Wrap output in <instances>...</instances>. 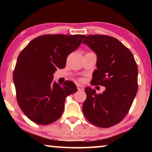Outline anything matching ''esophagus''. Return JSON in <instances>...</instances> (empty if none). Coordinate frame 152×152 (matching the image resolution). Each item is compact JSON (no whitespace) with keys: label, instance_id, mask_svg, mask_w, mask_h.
I'll return each instance as SVG.
<instances>
[{"label":"esophagus","instance_id":"esophagus-1","mask_svg":"<svg viewBox=\"0 0 152 152\" xmlns=\"http://www.w3.org/2000/svg\"><path fill=\"white\" fill-rule=\"evenodd\" d=\"M77 87L78 91H83V90H84V86H82V85L77 84Z\"/></svg>","mask_w":152,"mask_h":152}]
</instances>
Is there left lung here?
<instances>
[{
  "mask_svg": "<svg viewBox=\"0 0 152 152\" xmlns=\"http://www.w3.org/2000/svg\"><path fill=\"white\" fill-rule=\"evenodd\" d=\"M97 55L92 85L105 87L102 93L85 88L84 115L91 123L108 128L119 123L129 111L138 91V67L132 53L113 37L89 35L83 41Z\"/></svg>",
  "mask_w": 152,
  "mask_h": 152,
  "instance_id": "8db88e82",
  "label": "left lung"
}]
</instances>
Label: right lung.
I'll return each mask as SVG.
<instances>
[{"mask_svg": "<svg viewBox=\"0 0 152 152\" xmlns=\"http://www.w3.org/2000/svg\"><path fill=\"white\" fill-rule=\"evenodd\" d=\"M85 35L46 34L30 41L20 52L13 74L18 105L34 123L45 125L63 113L66 97L77 92L72 81L63 86L53 82L57 68L66 66L70 53L80 46Z\"/></svg>", "mask_w": 152, "mask_h": 152, "instance_id": "right-lung-1", "label": "right lung"}]
</instances>
